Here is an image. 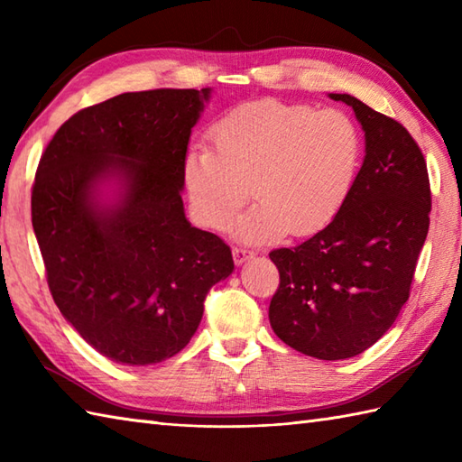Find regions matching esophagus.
<instances>
[{
	"label": "esophagus",
	"instance_id": "1",
	"mask_svg": "<svg viewBox=\"0 0 462 462\" xmlns=\"http://www.w3.org/2000/svg\"><path fill=\"white\" fill-rule=\"evenodd\" d=\"M232 256H234V263H236V266H242L244 262H248L250 258H254V252L248 250V248H234Z\"/></svg>",
	"mask_w": 462,
	"mask_h": 462
}]
</instances>
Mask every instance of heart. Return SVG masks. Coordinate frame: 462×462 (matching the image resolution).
<instances>
[{
	"label": "heart",
	"instance_id": "heart-1",
	"mask_svg": "<svg viewBox=\"0 0 462 462\" xmlns=\"http://www.w3.org/2000/svg\"><path fill=\"white\" fill-rule=\"evenodd\" d=\"M212 139L216 149L196 143L184 154L186 190L196 218L220 230L252 186L258 202L232 226L246 242L319 230L346 202L361 161V134L349 115L272 99L226 113Z\"/></svg>",
	"mask_w": 462,
	"mask_h": 462
}]
</instances>
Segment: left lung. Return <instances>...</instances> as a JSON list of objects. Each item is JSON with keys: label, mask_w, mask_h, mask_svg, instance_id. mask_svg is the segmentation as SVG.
<instances>
[{"label": "left lung", "mask_w": 462, "mask_h": 462, "mask_svg": "<svg viewBox=\"0 0 462 462\" xmlns=\"http://www.w3.org/2000/svg\"><path fill=\"white\" fill-rule=\"evenodd\" d=\"M365 133V156L346 202L326 228L296 248L270 252L280 288L273 333L303 356L337 361L371 347L409 300L429 232L425 156L403 125L346 93Z\"/></svg>", "instance_id": "8db88e82"}]
</instances>
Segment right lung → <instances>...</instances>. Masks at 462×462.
<instances>
[{"mask_svg":"<svg viewBox=\"0 0 462 462\" xmlns=\"http://www.w3.org/2000/svg\"><path fill=\"white\" fill-rule=\"evenodd\" d=\"M212 89L123 93L61 125L39 161L32 222L59 311L101 356L151 365L199 329L232 252L194 228L182 161Z\"/></svg>","mask_w":462,"mask_h":462,"instance_id":"obj_1","label":"right lung"}]
</instances>
